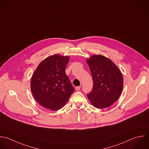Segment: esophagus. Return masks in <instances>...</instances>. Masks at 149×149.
I'll return each instance as SVG.
<instances>
[{
    "instance_id": "1",
    "label": "esophagus",
    "mask_w": 149,
    "mask_h": 149,
    "mask_svg": "<svg viewBox=\"0 0 149 149\" xmlns=\"http://www.w3.org/2000/svg\"><path fill=\"white\" fill-rule=\"evenodd\" d=\"M81 86H77V87H75V89H76V91H79L80 89H81Z\"/></svg>"
}]
</instances>
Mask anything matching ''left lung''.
I'll list each match as a JSON object with an SVG mask.
<instances>
[{
    "label": "left lung",
    "mask_w": 149,
    "mask_h": 149,
    "mask_svg": "<svg viewBox=\"0 0 149 149\" xmlns=\"http://www.w3.org/2000/svg\"><path fill=\"white\" fill-rule=\"evenodd\" d=\"M90 68L93 86L87 96L97 109L111 106L117 100L123 89V77L117 66L109 58L93 55L86 60Z\"/></svg>",
    "instance_id": "1"
}]
</instances>
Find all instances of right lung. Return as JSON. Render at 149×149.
Returning a JSON list of instances; mask_svg holds the SVG:
<instances>
[{"instance_id":"add662e5","label":"right lung","mask_w":149,"mask_h":149,"mask_svg":"<svg viewBox=\"0 0 149 149\" xmlns=\"http://www.w3.org/2000/svg\"><path fill=\"white\" fill-rule=\"evenodd\" d=\"M69 59L68 56H50L39 64L32 77V93L46 109L60 110L75 91L65 72Z\"/></svg>"}]
</instances>
